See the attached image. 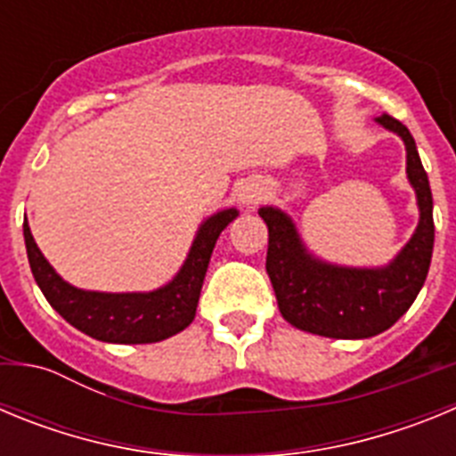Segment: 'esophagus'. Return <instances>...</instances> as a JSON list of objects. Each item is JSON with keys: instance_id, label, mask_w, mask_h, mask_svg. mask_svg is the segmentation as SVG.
<instances>
[{"instance_id": "obj_1", "label": "esophagus", "mask_w": 456, "mask_h": 456, "mask_svg": "<svg viewBox=\"0 0 456 456\" xmlns=\"http://www.w3.org/2000/svg\"><path fill=\"white\" fill-rule=\"evenodd\" d=\"M260 193H263V189H260V184L251 183V180H248V183L241 184L240 193H237V196H240V200H241V203H244V205H253L257 199H260Z\"/></svg>"}]
</instances>
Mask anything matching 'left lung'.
I'll return each mask as SVG.
<instances>
[{
    "label": "left lung",
    "mask_w": 456,
    "mask_h": 456,
    "mask_svg": "<svg viewBox=\"0 0 456 456\" xmlns=\"http://www.w3.org/2000/svg\"><path fill=\"white\" fill-rule=\"evenodd\" d=\"M406 146V175L416 189L420 221L406 247L386 267H338L304 247L292 219L278 208H260L269 228L267 273L278 310L301 331L340 340L372 338L404 315L425 283L434 251V200L416 141L393 116L377 118Z\"/></svg>",
    "instance_id": "obj_1"
}]
</instances>
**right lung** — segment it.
<instances>
[{
    "label": "right lung",
    "instance_id": "right-lung-1",
    "mask_svg": "<svg viewBox=\"0 0 456 456\" xmlns=\"http://www.w3.org/2000/svg\"><path fill=\"white\" fill-rule=\"evenodd\" d=\"M240 215L235 208L221 209L200 224L189 256L171 283L152 292H91L66 283L36 247L24 221L27 257L40 292L52 308L86 336L116 345H146L175 336L196 317L200 288L209 256L221 231Z\"/></svg>",
    "mask_w": 456,
    "mask_h": 456
}]
</instances>
